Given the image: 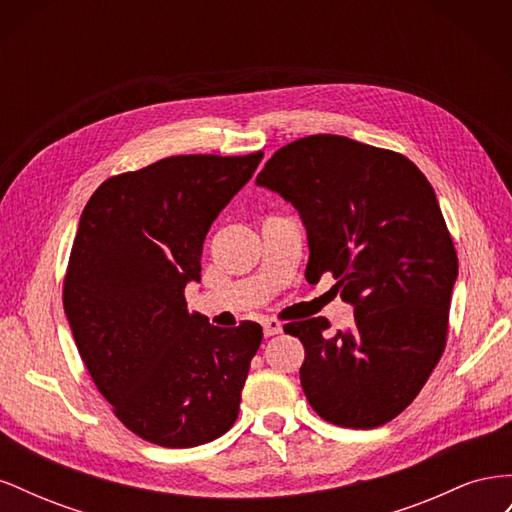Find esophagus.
Wrapping results in <instances>:
<instances>
[{
    "label": "esophagus",
    "mask_w": 512,
    "mask_h": 512,
    "mask_svg": "<svg viewBox=\"0 0 512 512\" xmlns=\"http://www.w3.org/2000/svg\"><path fill=\"white\" fill-rule=\"evenodd\" d=\"M262 331H265L267 337L282 333V322L275 320V318H265V320H262Z\"/></svg>",
    "instance_id": "34e87169"
}]
</instances>
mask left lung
Listing matches in <instances>:
<instances>
[{
  "instance_id": "1",
  "label": "left lung",
  "mask_w": 512,
  "mask_h": 512,
  "mask_svg": "<svg viewBox=\"0 0 512 512\" xmlns=\"http://www.w3.org/2000/svg\"><path fill=\"white\" fill-rule=\"evenodd\" d=\"M256 183L299 211L307 282L331 273L354 327L290 322L301 386L318 416L374 429L404 412L446 346L457 252L427 177L401 153L316 134L273 153Z\"/></svg>"
}]
</instances>
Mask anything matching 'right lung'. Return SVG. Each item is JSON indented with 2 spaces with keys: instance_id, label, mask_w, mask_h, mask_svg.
I'll return each mask as SVG.
<instances>
[{
  "instance_id": "add662e5",
  "label": "right lung",
  "mask_w": 512,
  "mask_h": 512,
  "mask_svg": "<svg viewBox=\"0 0 512 512\" xmlns=\"http://www.w3.org/2000/svg\"><path fill=\"white\" fill-rule=\"evenodd\" d=\"M250 156H170L106 179L83 209L64 280L76 348L138 438L207 444L237 421L262 327L222 329L190 314L185 286L220 211L252 179Z\"/></svg>"
}]
</instances>
